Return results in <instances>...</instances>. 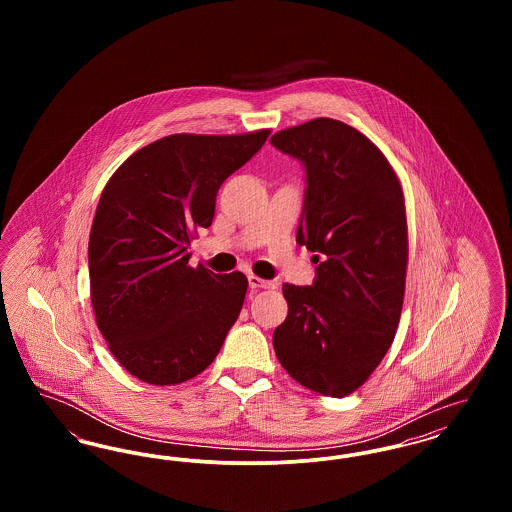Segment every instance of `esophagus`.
I'll list each match as a JSON object with an SVG mask.
<instances>
[{
	"mask_svg": "<svg viewBox=\"0 0 512 512\" xmlns=\"http://www.w3.org/2000/svg\"><path fill=\"white\" fill-rule=\"evenodd\" d=\"M247 280H249V286H251V288H265V290H274V288H276V286H274V282H270V280H263V278L255 276V274H249V276H247Z\"/></svg>",
	"mask_w": 512,
	"mask_h": 512,
	"instance_id": "34e87169",
	"label": "esophagus"
}]
</instances>
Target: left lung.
<instances>
[{
  "instance_id": "8db88e82",
  "label": "left lung",
  "mask_w": 512,
  "mask_h": 512,
  "mask_svg": "<svg viewBox=\"0 0 512 512\" xmlns=\"http://www.w3.org/2000/svg\"><path fill=\"white\" fill-rule=\"evenodd\" d=\"M270 144L305 165L297 230L313 286L284 284L288 317L272 345L295 382L330 397L359 390L395 338L409 263L403 188L386 155L345 122L320 117Z\"/></svg>"
}]
</instances>
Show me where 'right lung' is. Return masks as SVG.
Wrapping results in <instances>:
<instances>
[{
  "label": "right lung",
  "mask_w": 512,
  "mask_h": 512,
  "mask_svg": "<svg viewBox=\"0 0 512 512\" xmlns=\"http://www.w3.org/2000/svg\"><path fill=\"white\" fill-rule=\"evenodd\" d=\"M268 134L165 136L105 184L88 244L90 297L109 351L138 380L182 384L219 355L247 278L190 267L188 245L211 226L222 182Z\"/></svg>",
  "instance_id": "obj_1"
}]
</instances>
